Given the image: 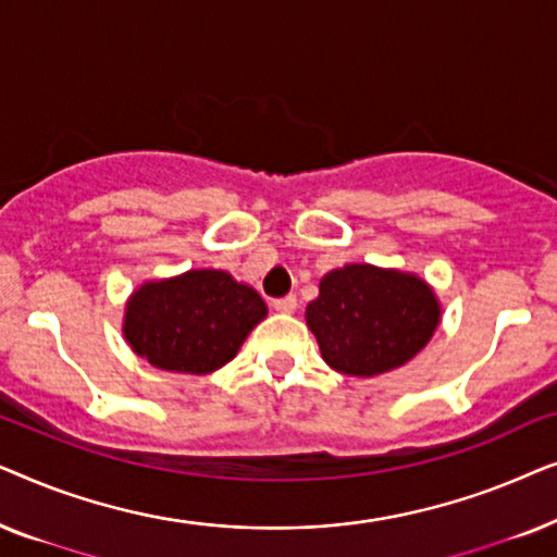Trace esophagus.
<instances>
[{"label": "esophagus", "mask_w": 557, "mask_h": 557, "mask_svg": "<svg viewBox=\"0 0 557 557\" xmlns=\"http://www.w3.org/2000/svg\"><path fill=\"white\" fill-rule=\"evenodd\" d=\"M296 296L294 294H288V296H281V299H276L273 301V309L276 311H281V314H292V311L296 309Z\"/></svg>", "instance_id": "34e87169"}]
</instances>
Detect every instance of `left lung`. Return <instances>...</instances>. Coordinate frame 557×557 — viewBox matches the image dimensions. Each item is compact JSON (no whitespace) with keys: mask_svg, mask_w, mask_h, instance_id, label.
<instances>
[{"mask_svg":"<svg viewBox=\"0 0 557 557\" xmlns=\"http://www.w3.org/2000/svg\"><path fill=\"white\" fill-rule=\"evenodd\" d=\"M438 322L441 304L423 278L370 263L326 273L307 307L324 362L352 377H372L413 360Z\"/></svg>","mask_w":557,"mask_h":557,"instance_id":"1","label":"left lung"}]
</instances>
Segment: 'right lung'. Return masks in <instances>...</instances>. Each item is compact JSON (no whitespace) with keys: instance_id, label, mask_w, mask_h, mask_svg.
<instances>
[{"instance_id":"right-lung-1","label":"right lung","mask_w":557,"mask_h":557,"mask_svg":"<svg viewBox=\"0 0 557 557\" xmlns=\"http://www.w3.org/2000/svg\"><path fill=\"white\" fill-rule=\"evenodd\" d=\"M269 309L256 288L215 269L147 281L126 304L124 337L159 370L208 375L231 362Z\"/></svg>"}]
</instances>
